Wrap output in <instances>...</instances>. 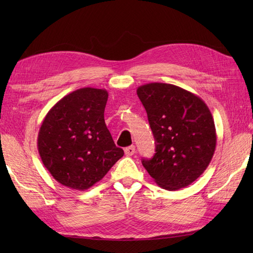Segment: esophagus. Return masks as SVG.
Wrapping results in <instances>:
<instances>
[{
	"mask_svg": "<svg viewBox=\"0 0 253 253\" xmlns=\"http://www.w3.org/2000/svg\"><path fill=\"white\" fill-rule=\"evenodd\" d=\"M135 146H129V147H126L125 148V155L126 156H131V155H134L135 154Z\"/></svg>",
	"mask_w": 253,
	"mask_h": 253,
	"instance_id": "34e87169",
	"label": "esophagus"
}]
</instances>
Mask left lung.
I'll return each mask as SVG.
<instances>
[{
	"mask_svg": "<svg viewBox=\"0 0 253 253\" xmlns=\"http://www.w3.org/2000/svg\"><path fill=\"white\" fill-rule=\"evenodd\" d=\"M137 96L147 113L155 155L143 166L162 188L177 191L193 183L211 162L215 125L199 96L170 84L139 85Z\"/></svg>",
	"mask_w": 253,
	"mask_h": 253,
	"instance_id": "left-lung-1",
	"label": "left lung"
}]
</instances>
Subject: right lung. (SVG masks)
Returning a JSON list of instances; mask_svg holds the SVG:
<instances>
[{"label": "right lung", "mask_w": 253, "mask_h": 253, "mask_svg": "<svg viewBox=\"0 0 253 253\" xmlns=\"http://www.w3.org/2000/svg\"><path fill=\"white\" fill-rule=\"evenodd\" d=\"M106 89L80 88L60 99L42 122L38 151L55 181L84 191L108 173L124 155L104 119Z\"/></svg>", "instance_id": "obj_1"}]
</instances>
